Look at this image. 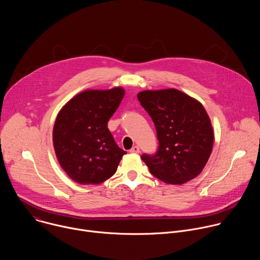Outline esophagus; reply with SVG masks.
Instances as JSON below:
<instances>
[{
  "instance_id": "1",
  "label": "esophagus",
  "mask_w": 260,
  "mask_h": 260,
  "mask_svg": "<svg viewBox=\"0 0 260 260\" xmlns=\"http://www.w3.org/2000/svg\"><path fill=\"white\" fill-rule=\"evenodd\" d=\"M129 152H132V153H139L140 152V148L138 146H134L132 149L129 150Z\"/></svg>"
}]
</instances>
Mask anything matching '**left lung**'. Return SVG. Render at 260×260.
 Masks as SVG:
<instances>
[{
    "instance_id": "obj_1",
    "label": "left lung",
    "mask_w": 260,
    "mask_h": 260,
    "mask_svg": "<svg viewBox=\"0 0 260 260\" xmlns=\"http://www.w3.org/2000/svg\"><path fill=\"white\" fill-rule=\"evenodd\" d=\"M150 115L158 149L142 154L150 173L169 184H183L196 178L212 152L214 134L203 105L180 90H145L138 93Z\"/></svg>"
}]
</instances>
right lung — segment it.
<instances>
[{"mask_svg": "<svg viewBox=\"0 0 260 260\" xmlns=\"http://www.w3.org/2000/svg\"><path fill=\"white\" fill-rule=\"evenodd\" d=\"M124 95L121 87L85 90L69 101L56 117L53 146L60 167L79 184H100L112 177L126 153L108 128Z\"/></svg>", "mask_w": 260, "mask_h": 260, "instance_id": "right-lung-1", "label": "right lung"}]
</instances>
